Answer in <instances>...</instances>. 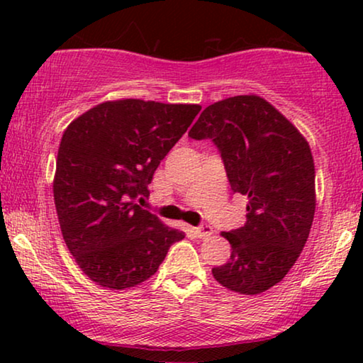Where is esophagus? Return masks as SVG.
Segmentation results:
<instances>
[{"label":"esophagus","instance_id":"esophagus-1","mask_svg":"<svg viewBox=\"0 0 363 363\" xmlns=\"http://www.w3.org/2000/svg\"><path fill=\"white\" fill-rule=\"evenodd\" d=\"M196 235L200 238H208L213 235V228L208 225V223H203V225H200L196 228Z\"/></svg>","mask_w":363,"mask_h":363}]
</instances>
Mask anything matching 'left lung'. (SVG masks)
Returning a JSON list of instances; mask_svg holds the SVG:
<instances>
[{
    "label": "left lung",
    "instance_id": "1",
    "mask_svg": "<svg viewBox=\"0 0 363 363\" xmlns=\"http://www.w3.org/2000/svg\"><path fill=\"white\" fill-rule=\"evenodd\" d=\"M218 147L231 190L247 196L246 223L221 233L226 264L213 267L221 286L261 294L282 281L309 238L315 213V170L301 132L259 96L208 106L188 132Z\"/></svg>",
    "mask_w": 363,
    "mask_h": 363
}]
</instances>
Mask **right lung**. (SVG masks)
Wrapping results in <instances>:
<instances>
[{
	"label": "right lung",
	"mask_w": 363,
	"mask_h": 363,
	"mask_svg": "<svg viewBox=\"0 0 363 363\" xmlns=\"http://www.w3.org/2000/svg\"><path fill=\"white\" fill-rule=\"evenodd\" d=\"M200 111L196 104L108 101L64 130L54 203L67 250L99 286L127 289L147 281L185 238L135 200L148 196L157 167Z\"/></svg>",
	"instance_id": "obj_1"
}]
</instances>
